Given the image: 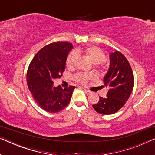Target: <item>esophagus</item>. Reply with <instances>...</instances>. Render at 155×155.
Listing matches in <instances>:
<instances>
[{
  "label": "esophagus",
  "instance_id": "esophagus-1",
  "mask_svg": "<svg viewBox=\"0 0 155 155\" xmlns=\"http://www.w3.org/2000/svg\"><path fill=\"white\" fill-rule=\"evenodd\" d=\"M83 90L84 91V92H85V93H86V94H90V93H91V92H90V90H87V89H83Z\"/></svg>",
  "mask_w": 155,
  "mask_h": 155
}]
</instances>
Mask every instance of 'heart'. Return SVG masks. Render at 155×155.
<instances>
[{
    "mask_svg": "<svg viewBox=\"0 0 155 155\" xmlns=\"http://www.w3.org/2000/svg\"><path fill=\"white\" fill-rule=\"evenodd\" d=\"M76 53L77 54H83L89 60H90L94 65H98L102 62L105 58V54L101 48L97 46H89V47L84 48H79L76 51ZM77 54L75 53H71V54L68 56L66 60V66L68 69H73L75 67L76 61H77ZM92 78V76L86 75L83 73H78L75 75L74 80L76 82H79L81 84H86L90 79Z\"/></svg>",
    "mask_w": 155,
    "mask_h": 155,
    "instance_id": "obj_1",
    "label": "heart"
}]
</instances>
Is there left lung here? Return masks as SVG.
<instances>
[{"instance_id": "8db88e82", "label": "left lung", "mask_w": 155, "mask_h": 155, "mask_svg": "<svg viewBox=\"0 0 155 155\" xmlns=\"http://www.w3.org/2000/svg\"><path fill=\"white\" fill-rule=\"evenodd\" d=\"M108 89L107 97H99L97 104L92 105L97 113L113 114L121 109L130 97L133 88V73L124 54L115 51L110 54V65L104 78Z\"/></svg>"}]
</instances>
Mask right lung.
Masks as SVG:
<instances>
[{"label": "right lung", "instance_id": "obj_1", "mask_svg": "<svg viewBox=\"0 0 155 155\" xmlns=\"http://www.w3.org/2000/svg\"><path fill=\"white\" fill-rule=\"evenodd\" d=\"M73 48L68 42H54L39 51L27 73L28 88L41 108L50 113L62 111L68 104L75 87H54L53 80L61 78L67 56Z\"/></svg>", "mask_w": 155, "mask_h": 155}]
</instances>
